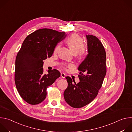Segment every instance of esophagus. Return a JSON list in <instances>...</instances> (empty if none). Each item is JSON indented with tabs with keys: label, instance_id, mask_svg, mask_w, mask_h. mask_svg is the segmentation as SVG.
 <instances>
[{
	"label": "esophagus",
	"instance_id": "34e87169",
	"mask_svg": "<svg viewBox=\"0 0 132 132\" xmlns=\"http://www.w3.org/2000/svg\"><path fill=\"white\" fill-rule=\"evenodd\" d=\"M61 78H65V76H66V75L64 73V72H62L61 73Z\"/></svg>",
	"mask_w": 132,
	"mask_h": 132
}]
</instances>
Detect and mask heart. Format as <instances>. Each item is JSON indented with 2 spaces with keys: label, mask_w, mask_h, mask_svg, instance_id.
<instances>
[{
  "label": "heart",
  "mask_w": 132,
  "mask_h": 132,
  "mask_svg": "<svg viewBox=\"0 0 132 132\" xmlns=\"http://www.w3.org/2000/svg\"><path fill=\"white\" fill-rule=\"evenodd\" d=\"M66 42L74 54H78L79 58L83 57L87 50V46L84 45L83 39L76 34H71L66 40ZM61 46L58 44L54 48V52H57Z\"/></svg>",
  "instance_id": "1"
}]
</instances>
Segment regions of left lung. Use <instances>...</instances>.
Listing matches in <instances>:
<instances>
[{
	"label": "left lung",
	"mask_w": 132,
	"mask_h": 132,
	"mask_svg": "<svg viewBox=\"0 0 132 132\" xmlns=\"http://www.w3.org/2000/svg\"><path fill=\"white\" fill-rule=\"evenodd\" d=\"M86 38L88 54L78 68L80 81L72 84L71 78L66 77L68 87L64 92V99L75 108L87 105L97 97L106 72V53L102 44L95 36L88 34Z\"/></svg>",
	"instance_id": "1"
}]
</instances>
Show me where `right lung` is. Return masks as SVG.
Returning a JSON list of instances; mask_svg holds the SVG:
<instances>
[{
  "label": "right lung",
  "mask_w": 132,
  "mask_h": 132,
  "mask_svg": "<svg viewBox=\"0 0 132 132\" xmlns=\"http://www.w3.org/2000/svg\"><path fill=\"white\" fill-rule=\"evenodd\" d=\"M65 36V32L45 28L31 33L24 40L15 59L14 81L19 93L27 103L35 105L44 101L47 87L61 76L55 69L44 74L42 67L43 60L51 57Z\"/></svg>",
  "instance_id": "right-lung-1"
}]
</instances>
